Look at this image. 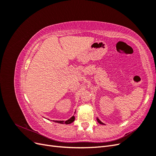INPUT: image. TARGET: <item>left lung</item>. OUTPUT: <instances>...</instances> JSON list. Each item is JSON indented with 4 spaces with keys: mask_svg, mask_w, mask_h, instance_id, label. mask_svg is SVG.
Listing matches in <instances>:
<instances>
[{
    "mask_svg": "<svg viewBox=\"0 0 156 156\" xmlns=\"http://www.w3.org/2000/svg\"><path fill=\"white\" fill-rule=\"evenodd\" d=\"M97 121L98 122V123H100V124H102V125H104V124H103V122H101L100 120V119H98V118H97Z\"/></svg>",
    "mask_w": 156,
    "mask_h": 156,
    "instance_id": "8db88e82",
    "label": "left lung"
}]
</instances>
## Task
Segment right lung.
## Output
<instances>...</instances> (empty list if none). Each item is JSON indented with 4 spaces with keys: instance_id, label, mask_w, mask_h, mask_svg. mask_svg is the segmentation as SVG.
<instances>
[{
    "instance_id": "add662e5",
    "label": "right lung",
    "mask_w": 156,
    "mask_h": 156,
    "mask_svg": "<svg viewBox=\"0 0 156 156\" xmlns=\"http://www.w3.org/2000/svg\"><path fill=\"white\" fill-rule=\"evenodd\" d=\"M75 120V116H73L70 118L69 119H68L66 121H63V120H53V122H56V123H59V124H69L72 123V122Z\"/></svg>"
}]
</instances>
